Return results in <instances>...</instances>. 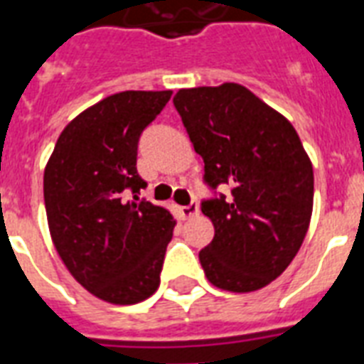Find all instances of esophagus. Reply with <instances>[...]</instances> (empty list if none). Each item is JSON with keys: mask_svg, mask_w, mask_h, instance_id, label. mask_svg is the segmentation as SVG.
<instances>
[{"mask_svg": "<svg viewBox=\"0 0 364 364\" xmlns=\"http://www.w3.org/2000/svg\"><path fill=\"white\" fill-rule=\"evenodd\" d=\"M179 213H181L183 219H191L194 215H198V204H188V206L179 208Z\"/></svg>", "mask_w": 364, "mask_h": 364, "instance_id": "1", "label": "esophagus"}]
</instances>
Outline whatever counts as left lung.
Masks as SVG:
<instances>
[{
	"label": "left lung",
	"mask_w": 364,
	"mask_h": 364,
	"mask_svg": "<svg viewBox=\"0 0 364 364\" xmlns=\"http://www.w3.org/2000/svg\"><path fill=\"white\" fill-rule=\"evenodd\" d=\"M210 187L202 202L213 240L200 250L206 279L227 292H256L284 273L313 213V164L290 122L240 83L179 90L173 97Z\"/></svg>",
	"instance_id": "8db88e82"
}]
</instances>
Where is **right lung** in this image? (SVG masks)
I'll use <instances>...</instances> for the list:
<instances>
[{"label": "right lung", "instance_id": "add662e5", "mask_svg": "<svg viewBox=\"0 0 364 364\" xmlns=\"http://www.w3.org/2000/svg\"><path fill=\"white\" fill-rule=\"evenodd\" d=\"M170 97V90L122 91L85 108L63 129L43 171L55 250L72 277L108 304H139L160 284L176 219L139 200L146 183L135 164L141 133Z\"/></svg>", "mask_w": 364, "mask_h": 364}]
</instances>
